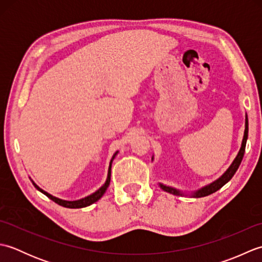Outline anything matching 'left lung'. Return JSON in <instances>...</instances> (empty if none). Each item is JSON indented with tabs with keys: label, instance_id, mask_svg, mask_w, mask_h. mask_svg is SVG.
Returning a JSON list of instances; mask_svg holds the SVG:
<instances>
[{
	"label": "left lung",
	"instance_id": "left-lung-1",
	"mask_svg": "<svg viewBox=\"0 0 262 262\" xmlns=\"http://www.w3.org/2000/svg\"><path fill=\"white\" fill-rule=\"evenodd\" d=\"M248 132H249V124H248V116L246 117V130H244V136H243V141H242V146L240 148V152H238L237 157L235 158V160L233 161V163L231 164V166L229 169H227V171L225 172V173L222 176L220 179H217L215 182L210 183V185L204 187L203 189H200V190H198L196 193L193 194L194 197H205V196H208V194L213 193L215 191L219 190V189H221L222 187H223L225 183L229 182L232 177L234 176V173L236 172V170L238 169V166H240L241 162H242V159H243V155H244V152H246V144H247V140H248ZM160 187L163 189V190L168 191L170 193H173V194H180V192L176 190V189L173 188H170V187H166L164 185H160Z\"/></svg>",
	"mask_w": 262,
	"mask_h": 262
}]
</instances>
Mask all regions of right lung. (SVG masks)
Masks as SVG:
<instances>
[{"mask_svg":"<svg viewBox=\"0 0 262 262\" xmlns=\"http://www.w3.org/2000/svg\"><path fill=\"white\" fill-rule=\"evenodd\" d=\"M115 155H116V154H115ZM115 155H114V158H115ZM114 158H113V159H114ZM111 161H113V160H111ZM110 176H111V162H110V165H109V171H108L107 181H105L104 185H103L101 188H100L99 190H97L94 193L90 194V196H88V197L83 198V199H80V200H75V202H68V200H62V199H59V198H56V197L52 196V194H49L48 192L43 191L42 189H40V188H39V187L36 185V183H33V186H35L39 191H41L43 194H46V196H47L48 198H51V199L53 200V202H55V203L60 205V206H63V207H66V208H82V207H86V206L98 202V200L103 196V193L105 192V190H107V188L109 187Z\"/></svg>","mask_w":262,"mask_h":262,"instance_id":"right-lung-1","label":"right lung"}]
</instances>
